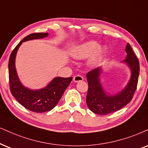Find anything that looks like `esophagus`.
<instances>
[{"instance_id": "obj_1", "label": "esophagus", "mask_w": 148, "mask_h": 148, "mask_svg": "<svg viewBox=\"0 0 148 148\" xmlns=\"http://www.w3.org/2000/svg\"><path fill=\"white\" fill-rule=\"evenodd\" d=\"M84 80V77L81 75H76L73 77V82H82Z\"/></svg>"}]
</instances>
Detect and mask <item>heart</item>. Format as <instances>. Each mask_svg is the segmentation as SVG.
Masks as SVG:
<instances>
[{"mask_svg":"<svg viewBox=\"0 0 148 148\" xmlns=\"http://www.w3.org/2000/svg\"><path fill=\"white\" fill-rule=\"evenodd\" d=\"M108 51L107 45H99L97 41L92 40L73 47L70 54L71 57L76 60H84L89 57L87 65L91 68H95L105 59Z\"/></svg>","mask_w":148,"mask_h":148,"instance_id":"b5f03b06","label":"heart"}]
</instances>
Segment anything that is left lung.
<instances>
[{
	"label": "left lung",
	"mask_w": 148,
	"mask_h": 148,
	"mask_svg": "<svg viewBox=\"0 0 148 148\" xmlns=\"http://www.w3.org/2000/svg\"><path fill=\"white\" fill-rule=\"evenodd\" d=\"M125 52L127 55L125 60L121 63L130 69V79L124 88L115 94L108 93L103 88L101 82L104 71L103 66L98 67L86 74L88 84L86 103L92 112L101 115L110 114L120 110L132 100L138 83L139 62L129 43L125 47Z\"/></svg>",
	"instance_id": "8db88e82"
}]
</instances>
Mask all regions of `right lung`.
Wrapping results in <instances>:
<instances>
[{
	"instance_id": "add662e5",
	"label": "right lung",
	"mask_w": 148,
	"mask_h": 148,
	"mask_svg": "<svg viewBox=\"0 0 148 148\" xmlns=\"http://www.w3.org/2000/svg\"><path fill=\"white\" fill-rule=\"evenodd\" d=\"M48 33H35L24 38L11 53L9 60V79L12 95L21 104L32 112L50 111L58 104L73 77H54L44 88L32 89L25 86L18 77L16 68V58L18 50L23 42L33 40L42 39Z\"/></svg>"
}]
</instances>
